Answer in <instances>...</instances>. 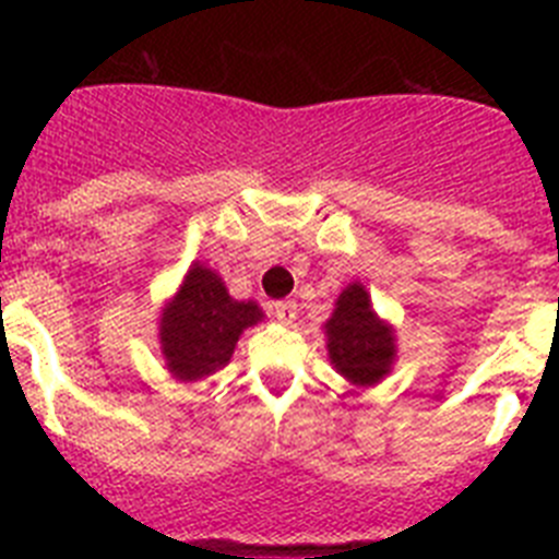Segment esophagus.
<instances>
[{
    "instance_id": "obj_1",
    "label": "esophagus",
    "mask_w": 559,
    "mask_h": 559,
    "mask_svg": "<svg viewBox=\"0 0 559 559\" xmlns=\"http://www.w3.org/2000/svg\"><path fill=\"white\" fill-rule=\"evenodd\" d=\"M273 311L281 323H292L298 317V304L295 300H278V304H273Z\"/></svg>"
}]
</instances>
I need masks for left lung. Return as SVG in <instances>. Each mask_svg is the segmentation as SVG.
Here are the masks:
<instances>
[{
	"label": "left lung",
	"mask_w": 559,
	"mask_h": 559,
	"mask_svg": "<svg viewBox=\"0 0 559 559\" xmlns=\"http://www.w3.org/2000/svg\"><path fill=\"white\" fill-rule=\"evenodd\" d=\"M329 354L334 367L354 384H376L390 370L395 345L392 331L370 309L365 286L350 284L336 300V309L325 323Z\"/></svg>",
	"instance_id": "obj_1"
}]
</instances>
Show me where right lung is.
<instances>
[{
  "label": "right lung",
  "instance_id": "right-lung-1",
  "mask_svg": "<svg viewBox=\"0 0 559 559\" xmlns=\"http://www.w3.org/2000/svg\"><path fill=\"white\" fill-rule=\"evenodd\" d=\"M261 317L255 304L230 298L211 270L192 267L160 317V345L169 370L183 381L217 373L228 365L239 334Z\"/></svg>",
  "mask_w": 559,
  "mask_h": 559
}]
</instances>
